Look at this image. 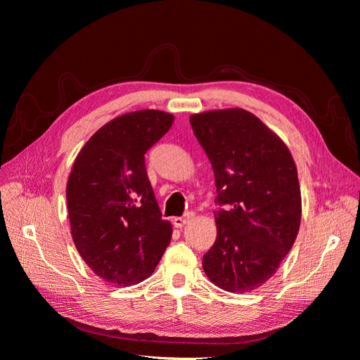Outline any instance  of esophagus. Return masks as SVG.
Instances as JSON below:
<instances>
[{"instance_id":"esophagus-1","label":"esophagus","mask_w":360,"mask_h":360,"mask_svg":"<svg viewBox=\"0 0 360 360\" xmlns=\"http://www.w3.org/2000/svg\"><path fill=\"white\" fill-rule=\"evenodd\" d=\"M191 219H192V213H188V214H184L183 217H174L172 222H174V226H176V228H183Z\"/></svg>"}]
</instances>
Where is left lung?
I'll return each mask as SVG.
<instances>
[{"instance_id": "obj_1", "label": "left lung", "mask_w": 360, "mask_h": 360, "mask_svg": "<svg viewBox=\"0 0 360 360\" xmlns=\"http://www.w3.org/2000/svg\"><path fill=\"white\" fill-rule=\"evenodd\" d=\"M191 124L212 163L222 205L202 269L228 292L254 291L276 274L299 233L296 163L284 141L242 108L192 114Z\"/></svg>"}]
</instances>
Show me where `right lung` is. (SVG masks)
<instances>
[{"mask_svg": "<svg viewBox=\"0 0 360 360\" xmlns=\"http://www.w3.org/2000/svg\"><path fill=\"white\" fill-rule=\"evenodd\" d=\"M172 122L158 110L115 117L73 162L66 186L70 234L85 264L110 284L147 279L171 242L172 225L162 219L144 155Z\"/></svg>", "mask_w": 360, "mask_h": 360, "instance_id": "right-lung-1", "label": "right lung"}]
</instances>
